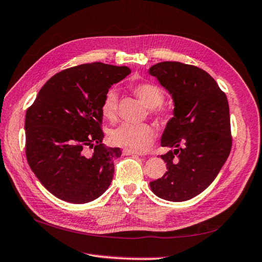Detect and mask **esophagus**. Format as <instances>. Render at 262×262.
<instances>
[{"instance_id":"obj_1","label":"esophagus","mask_w":262,"mask_h":262,"mask_svg":"<svg viewBox=\"0 0 262 262\" xmlns=\"http://www.w3.org/2000/svg\"><path fill=\"white\" fill-rule=\"evenodd\" d=\"M123 154L124 155H136V156H142L141 153H138V151H134L130 149H124L123 150Z\"/></svg>"}]
</instances>
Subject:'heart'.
Returning <instances> with one entry per match:
<instances>
[{"label": "heart", "instance_id": "1", "mask_svg": "<svg viewBox=\"0 0 262 262\" xmlns=\"http://www.w3.org/2000/svg\"><path fill=\"white\" fill-rule=\"evenodd\" d=\"M137 97L148 108L160 107L164 101L163 91L154 84L142 83L134 89ZM117 93L114 89L107 91L101 103V114L108 120H114L117 117ZM111 142L134 151H144L149 148L155 138V129L148 124H121L117 128L112 130Z\"/></svg>", "mask_w": 262, "mask_h": 262}]
</instances>
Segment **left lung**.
Here are the masks:
<instances>
[{
  "label": "left lung",
  "instance_id": "left-lung-1",
  "mask_svg": "<svg viewBox=\"0 0 262 262\" xmlns=\"http://www.w3.org/2000/svg\"><path fill=\"white\" fill-rule=\"evenodd\" d=\"M148 74L173 99V117L161 137L167 171L149 183L159 198L183 202L202 193L221 171L231 150L227 96L208 72L198 67L164 61Z\"/></svg>",
  "mask_w": 262,
  "mask_h": 262
}]
</instances>
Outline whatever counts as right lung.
Instances as JSON below:
<instances>
[{"mask_svg": "<svg viewBox=\"0 0 262 262\" xmlns=\"http://www.w3.org/2000/svg\"><path fill=\"white\" fill-rule=\"evenodd\" d=\"M130 72L128 67L101 62L62 70L45 83L27 111V160L54 196L83 204L111 185L121 150L102 143L101 103L109 88ZM88 147L94 148L91 155Z\"/></svg>", "mask_w": 262, "mask_h": 262, "instance_id": "obj_1", "label": "right lung"}]
</instances>
